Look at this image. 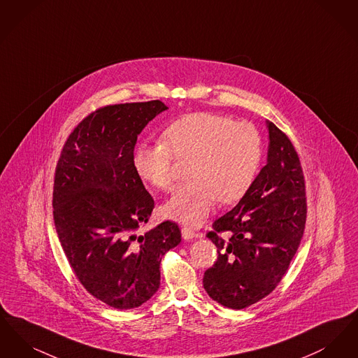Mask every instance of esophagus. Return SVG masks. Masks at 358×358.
<instances>
[{"label":"esophagus","instance_id":"esophagus-1","mask_svg":"<svg viewBox=\"0 0 358 358\" xmlns=\"http://www.w3.org/2000/svg\"><path fill=\"white\" fill-rule=\"evenodd\" d=\"M181 234H182V238H185V240H192V238L199 236V234H196L193 229H190L187 227H184L181 229Z\"/></svg>","mask_w":358,"mask_h":358}]
</instances>
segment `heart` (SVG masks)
<instances>
[{
    "label": "heart",
    "instance_id": "1",
    "mask_svg": "<svg viewBox=\"0 0 358 358\" xmlns=\"http://www.w3.org/2000/svg\"><path fill=\"white\" fill-rule=\"evenodd\" d=\"M164 141L143 142L136 149L139 177L165 192L176 185L174 155L192 158L193 177L178 187L165 205L168 216L189 225H200L215 203H234L250 189L259 171L263 141L250 122H235L212 113H194L169 124Z\"/></svg>",
    "mask_w": 358,
    "mask_h": 358
}]
</instances>
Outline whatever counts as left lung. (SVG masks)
<instances>
[{"label":"left lung","mask_w":358,"mask_h":358,"mask_svg":"<svg viewBox=\"0 0 358 358\" xmlns=\"http://www.w3.org/2000/svg\"><path fill=\"white\" fill-rule=\"evenodd\" d=\"M267 164L238 204L206 234L217 260L204 289L222 306L241 310L273 292L289 268L306 224V189L289 136L267 120Z\"/></svg>","instance_id":"obj_1"}]
</instances>
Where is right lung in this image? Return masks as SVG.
<instances>
[{
	"label": "right lung",
	"instance_id": "add662e5",
	"mask_svg": "<svg viewBox=\"0 0 358 358\" xmlns=\"http://www.w3.org/2000/svg\"><path fill=\"white\" fill-rule=\"evenodd\" d=\"M161 101L98 108L69 134L55 171L53 220L79 282L108 306L129 310L159 289L161 259L181 241L176 222L139 234L154 200L134 166L136 138Z\"/></svg>",
	"mask_w": 358,
	"mask_h": 358
}]
</instances>
